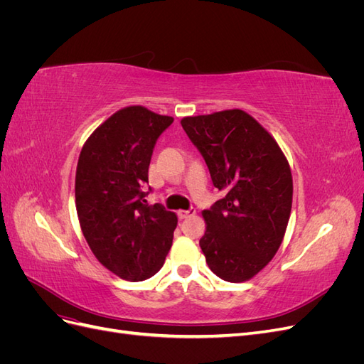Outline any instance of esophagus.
I'll use <instances>...</instances> for the list:
<instances>
[{
	"mask_svg": "<svg viewBox=\"0 0 364 364\" xmlns=\"http://www.w3.org/2000/svg\"><path fill=\"white\" fill-rule=\"evenodd\" d=\"M196 214V209L194 208H190V209H181V211L178 213L179 218H188V217H193Z\"/></svg>",
	"mask_w": 364,
	"mask_h": 364,
	"instance_id": "esophagus-1",
	"label": "esophagus"
}]
</instances>
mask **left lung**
I'll return each instance as SVG.
<instances>
[{"instance_id": "1", "label": "left lung", "mask_w": 364, "mask_h": 364, "mask_svg": "<svg viewBox=\"0 0 364 364\" xmlns=\"http://www.w3.org/2000/svg\"><path fill=\"white\" fill-rule=\"evenodd\" d=\"M181 124L223 199L205 209L200 247L218 278L243 282L267 266L289 225L293 179L278 142L245 111L186 117Z\"/></svg>"}]
</instances>
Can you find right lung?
Segmentation results:
<instances>
[{"mask_svg":"<svg viewBox=\"0 0 364 364\" xmlns=\"http://www.w3.org/2000/svg\"><path fill=\"white\" fill-rule=\"evenodd\" d=\"M173 118L129 106L97 127L80 151L75 208L95 258L126 281L153 277L173 243L178 217L162 205L149 206L153 149Z\"/></svg>","mask_w":364,"mask_h":364,"instance_id":"add662e5","label":"right lung"}]
</instances>
